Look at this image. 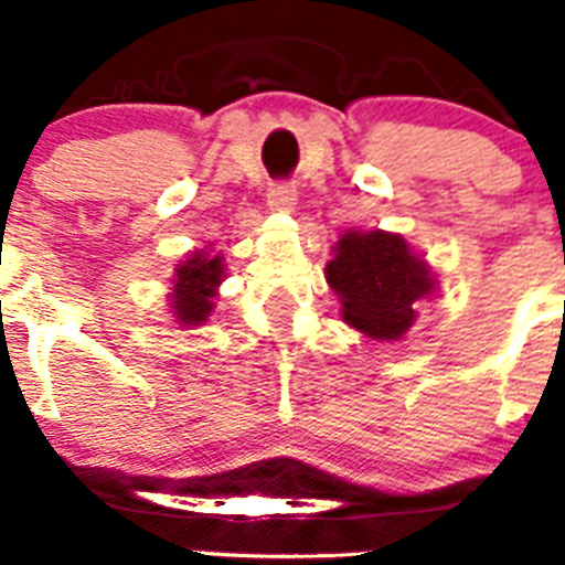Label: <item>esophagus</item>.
<instances>
[{"instance_id":"obj_1","label":"esophagus","mask_w":565,"mask_h":565,"mask_svg":"<svg viewBox=\"0 0 565 565\" xmlns=\"http://www.w3.org/2000/svg\"><path fill=\"white\" fill-rule=\"evenodd\" d=\"M268 206H271L274 212H286V215H291V212L297 210V188L288 184V181L271 184V188H268Z\"/></svg>"}]
</instances>
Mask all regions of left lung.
<instances>
[{
	"mask_svg": "<svg viewBox=\"0 0 565 565\" xmlns=\"http://www.w3.org/2000/svg\"><path fill=\"white\" fill-rule=\"evenodd\" d=\"M344 324L375 341H397L417 319V305L437 294V274L397 232L347 230L324 266Z\"/></svg>",
	"mask_w": 565,
	"mask_h": 565,
	"instance_id": "8db88e82",
	"label": "left lung"
}]
</instances>
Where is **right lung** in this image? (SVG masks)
Here are the masks:
<instances>
[{"label": "right lung", "instance_id": "add662e5", "mask_svg": "<svg viewBox=\"0 0 565 565\" xmlns=\"http://www.w3.org/2000/svg\"><path fill=\"white\" fill-rule=\"evenodd\" d=\"M224 277V255H215L212 246L195 248L188 255V260H181L173 268L168 305L170 313H173V322L181 330L201 328L212 317V308H215L212 299L218 297Z\"/></svg>", "mask_w": 565, "mask_h": 565}]
</instances>
